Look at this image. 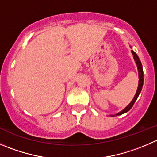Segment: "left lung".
I'll return each mask as SVG.
<instances>
[{"label":"left lung","instance_id":"1","mask_svg":"<svg viewBox=\"0 0 157 157\" xmlns=\"http://www.w3.org/2000/svg\"><path fill=\"white\" fill-rule=\"evenodd\" d=\"M131 52H132V54L133 55V58H134L135 62H136V66H137L138 73H139V84H138V87H137V90H136V94H135L134 97H133V100L130 102V104H129L128 106L125 108V109H124L122 111H121V112L116 113V116H119V115H121V114L125 113L128 112V111L131 109L132 106H133L134 103L136 102V100H137L138 97H139L140 94V92H141V90H142V88H143V85H144V71H143L142 63H141V61L140 60L139 57L137 56V54H136L133 51H131ZM114 116L115 115H110V117H114Z\"/></svg>","mask_w":157,"mask_h":157}]
</instances>
